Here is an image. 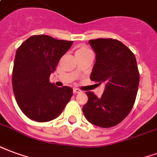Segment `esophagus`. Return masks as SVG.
Listing matches in <instances>:
<instances>
[{"mask_svg":"<svg viewBox=\"0 0 157 157\" xmlns=\"http://www.w3.org/2000/svg\"><path fill=\"white\" fill-rule=\"evenodd\" d=\"M73 92L75 94H78L80 92H82V90L78 89V88H73Z\"/></svg>","mask_w":157,"mask_h":157,"instance_id":"34e87169","label":"esophagus"}]
</instances>
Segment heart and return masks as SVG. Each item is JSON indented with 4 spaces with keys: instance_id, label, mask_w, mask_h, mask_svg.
Listing matches in <instances>:
<instances>
[{
    "instance_id": "heart-1",
    "label": "heart",
    "mask_w": 157,
    "mask_h": 157,
    "mask_svg": "<svg viewBox=\"0 0 157 157\" xmlns=\"http://www.w3.org/2000/svg\"><path fill=\"white\" fill-rule=\"evenodd\" d=\"M77 52H90V50L87 49V48H86V47H82L81 49H79Z\"/></svg>"
}]
</instances>
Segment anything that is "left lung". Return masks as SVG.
<instances>
[{
    "instance_id": "8db88e82",
    "label": "left lung",
    "mask_w": 157,
    "mask_h": 157,
    "mask_svg": "<svg viewBox=\"0 0 157 157\" xmlns=\"http://www.w3.org/2000/svg\"><path fill=\"white\" fill-rule=\"evenodd\" d=\"M89 44L96 53L90 80L105 86L100 98L91 91L86 92L88 101L82 111L91 124L112 127L127 117L134 105L140 81L136 60L119 40L99 38Z\"/></svg>"
}]
</instances>
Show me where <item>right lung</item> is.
Masks as SVG:
<instances>
[{"instance_id":"obj_1","label":"right lung","mask_w":157,"mask_h":157,"mask_svg":"<svg viewBox=\"0 0 157 157\" xmlns=\"http://www.w3.org/2000/svg\"><path fill=\"white\" fill-rule=\"evenodd\" d=\"M72 43L36 35L17 49L12 71L14 95L21 110L31 120H54L71 98L72 88L56 86L50 82V75Z\"/></svg>"}]
</instances>
